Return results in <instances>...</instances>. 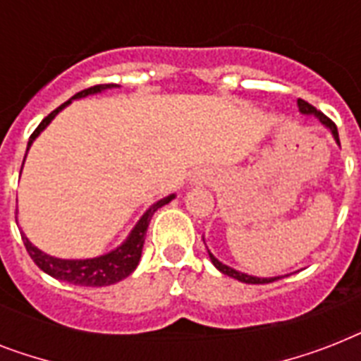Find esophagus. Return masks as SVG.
Wrapping results in <instances>:
<instances>
[{"mask_svg": "<svg viewBox=\"0 0 361 361\" xmlns=\"http://www.w3.org/2000/svg\"><path fill=\"white\" fill-rule=\"evenodd\" d=\"M204 181H206V180H204Z\"/></svg>", "mask_w": 361, "mask_h": 361, "instance_id": "obj_1", "label": "esophagus"}]
</instances>
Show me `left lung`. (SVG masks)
Listing matches in <instances>:
<instances>
[{"label":"left lung","mask_w":361,"mask_h":361,"mask_svg":"<svg viewBox=\"0 0 361 361\" xmlns=\"http://www.w3.org/2000/svg\"><path fill=\"white\" fill-rule=\"evenodd\" d=\"M298 110H300V114H303V116H314V118H317L320 123L324 125L326 129L330 130L331 136H334V140L337 142V146H341V142H339V133H337V127H336V123L330 120V118H326L322 112H319V110L314 109V106H311V104H309L307 101H303V99H298ZM208 255H209V260L214 262V266L219 269L221 274L228 275V277H234V279L241 281V283H247V285H262V283H271V281H277V279H281V277H283V275H277V277H257V275L243 274V271H238V269L231 268V266H226V264L221 262L219 258L214 257V252L209 251V249H208ZM285 277H286V275H285Z\"/></svg>","instance_id":"8db88e82"}]
</instances>
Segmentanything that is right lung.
Wrapping results in <instances>:
<instances>
[{
  "label": "right lung",
  "mask_w": 361,
  "mask_h": 361,
  "mask_svg": "<svg viewBox=\"0 0 361 361\" xmlns=\"http://www.w3.org/2000/svg\"><path fill=\"white\" fill-rule=\"evenodd\" d=\"M114 87H120L118 84H99V86L87 87L84 92L76 93L75 97H71L67 103H63L61 106L50 112V114L44 118V120L39 123L33 135L30 136V142H27V149H25V155L30 152L31 144L35 140L37 136L41 135L42 130L47 129L48 125L52 123V120L56 116L69 106L75 99H84L87 95H97L101 92H106V90H114ZM25 161V159H24ZM24 166V163H22ZM176 195H169V197L161 198L155 204H152L149 208L146 209V214L142 215L138 223L135 225V228L129 232L127 240L118 245L116 249H112L110 252H104V255H99V257L93 258H58L52 257V255H47L42 252L39 247H35L31 243L25 234L22 232V240H24V245L30 252V257L33 258V262L39 266V268L44 271V274L52 275L54 279L67 281V283H73V285L80 286H109L114 285L118 281L129 277L135 268L140 262L142 257V247H144V240H146V231L149 221H152L153 214L157 212L159 208H163L164 204H169L170 200H174Z\"/></svg>",
  "instance_id": "right-lung-1"
}]
</instances>
